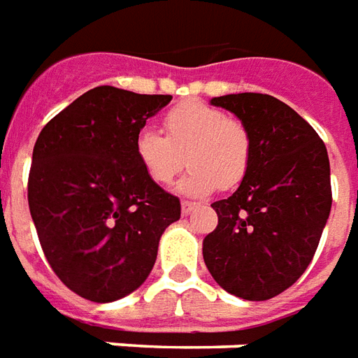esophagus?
<instances>
[{
  "instance_id": "esophagus-1",
  "label": "esophagus",
  "mask_w": 358,
  "mask_h": 358,
  "mask_svg": "<svg viewBox=\"0 0 358 358\" xmlns=\"http://www.w3.org/2000/svg\"><path fill=\"white\" fill-rule=\"evenodd\" d=\"M196 206H199L196 202H189V200H183V202H181V212H183L185 215L191 214L192 210H194Z\"/></svg>"
}]
</instances>
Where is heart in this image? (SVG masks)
<instances>
[{
	"instance_id": "b5f03b06",
	"label": "heart",
	"mask_w": 358,
	"mask_h": 358,
	"mask_svg": "<svg viewBox=\"0 0 358 358\" xmlns=\"http://www.w3.org/2000/svg\"><path fill=\"white\" fill-rule=\"evenodd\" d=\"M166 134L143 127L134 136V158L154 183L169 185L185 167L191 171L177 189L189 196L229 191L245 179L252 162L248 127L214 106L199 100L179 103L164 117Z\"/></svg>"
}]
</instances>
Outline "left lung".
I'll use <instances>...</instances> for the list:
<instances>
[{
  "label": "left lung",
  "instance_id": "8db88e82",
  "mask_svg": "<svg viewBox=\"0 0 358 358\" xmlns=\"http://www.w3.org/2000/svg\"><path fill=\"white\" fill-rule=\"evenodd\" d=\"M248 127L252 162L229 199L212 208L217 225L202 255L217 285L247 301H268L310 264L331 210L326 144L273 96L227 94L212 100Z\"/></svg>",
  "mask_w": 358,
  "mask_h": 358
}]
</instances>
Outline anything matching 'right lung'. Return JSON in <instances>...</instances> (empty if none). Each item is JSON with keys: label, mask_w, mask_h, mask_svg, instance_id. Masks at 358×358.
I'll return each instance as SVG.
<instances>
[{"label": "right lung", "mask_w": 358, "mask_h": 358, "mask_svg": "<svg viewBox=\"0 0 358 358\" xmlns=\"http://www.w3.org/2000/svg\"><path fill=\"white\" fill-rule=\"evenodd\" d=\"M169 94L96 86L38 134L29 208L48 264L83 299L111 303L152 272L181 202L144 173L133 143Z\"/></svg>", "instance_id": "add662e5"}]
</instances>
